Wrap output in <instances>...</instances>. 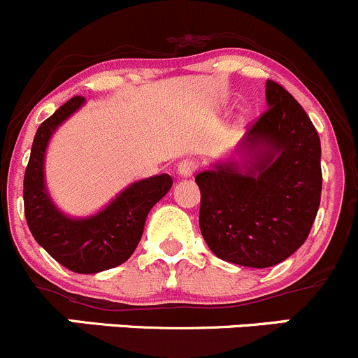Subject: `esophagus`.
I'll return each mask as SVG.
<instances>
[{
    "label": "esophagus",
    "mask_w": 358,
    "mask_h": 358,
    "mask_svg": "<svg viewBox=\"0 0 358 358\" xmlns=\"http://www.w3.org/2000/svg\"><path fill=\"white\" fill-rule=\"evenodd\" d=\"M197 169V162L194 159H183L178 164V175L187 178V176H192Z\"/></svg>",
    "instance_id": "1"
}]
</instances>
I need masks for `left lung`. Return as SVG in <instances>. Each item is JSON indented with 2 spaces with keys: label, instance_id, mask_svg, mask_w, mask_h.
Returning a JSON list of instances; mask_svg holds the SVG:
<instances>
[{
  "label": "left lung",
  "instance_id": "left-lung-1",
  "mask_svg": "<svg viewBox=\"0 0 358 358\" xmlns=\"http://www.w3.org/2000/svg\"><path fill=\"white\" fill-rule=\"evenodd\" d=\"M266 106L237 147L241 161L196 176L199 227L220 259L266 268L308 237L320 204V138L303 107L268 79Z\"/></svg>",
  "mask_w": 358,
  "mask_h": 358
}]
</instances>
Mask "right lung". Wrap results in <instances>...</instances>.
I'll return each mask as SVG.
<instances>
[{"mask_svg": "<svg viewBox=\"0 0 358 358\" xmlns=\"http://www.w3.org/2000/svg\"><path fill=\"white\" fill-rule=\"evenodd\" d=\"M83 103V96H74L36 131L24 176V211L32 237L53 259L76 273H96L121 265L133 255L147 215L168 194L173 180L162 173L131 183L107 208L86 218L64 215L46 190L45 154L55 129Z\"/></svg>", "mask_w": 358, "mask_h": 358, "instance_id": "obj_1", "label": "right lung"}]
</instances>
